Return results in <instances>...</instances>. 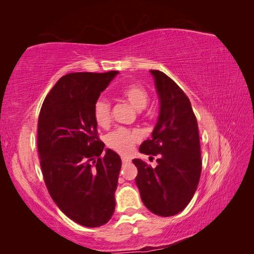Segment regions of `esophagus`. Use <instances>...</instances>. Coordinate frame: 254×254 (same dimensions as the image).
Segmentation results:
<instances>
[{
	"label": "esophagus",
	"instance_id": "34e87169",
	"mask_svg": "<svg viewBox=\"0 0 254 254\" xmlns=\"http://www.w3.org/2000/svg\"><path fill=\"white\" fill-rule=\"evenodd\" d=\"M122 161H123V163H129L131 161V160L127 158V157H122Z\"/></svg>",
	"mask_w": 254,
	"mask_h": 254
}]
</instances>
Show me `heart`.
Returning <instances> with one entry per match:
<instances>
[{"mask_svg": "<svg viewBox=\"0 0 254 254\" xmlns=\"http://www.w3.org/2000/svg\"><path fill=\"white\" fill-rule=\"evenodd\" d=\"M121 94L138 111L146 108L149 103V93L139 84H128L123 87ZM93 116L98 126L106 127L111 122V104L105 98H98L93 108ZM140 133L136 129L120 127L105 137L106 144L115 151L127 154L132 151L134 143L139 141Z\"/></svg>", "mask_w": 254, "mask_h": 254, "instance_id": "1", "label": "heart"}]
</instances>
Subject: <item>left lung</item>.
<instances>
[{
  "instance_id": "8db88e82",
  "label": "left lung",
  "mask_w": 254,
  "mask_h": 254,
  "mask_svg": "<svg viewBox=\"0 0 254 254\" xmlns=\"http://www.w3.org/2000/svg\"><path fill=\"white\" fill-rule=\"evenodd\" d=\"M150 73L160 113L151 139L144 140L139 151L158 156L157 165L152 168L140 159L132 162L138 169L136 184L144 206L158 216L170 217L189 205L197 189L201 172L198 126L182 89L161 71Z\"/></svg>"
}]
</instances>
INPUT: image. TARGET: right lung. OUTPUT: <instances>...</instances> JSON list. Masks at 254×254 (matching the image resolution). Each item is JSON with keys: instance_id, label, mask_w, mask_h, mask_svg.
Returning <instances> with one entry per match:
<instances>
[{"instance_id": "1", "label": "right lung", "mask_w": 254, "mask_h": 254, "mask_svg": "<svg viewBox=\"0 0 254 254\" xmlns=\"http://www.w3.org/2000/svg\"><path fill=\"white\" fill-rule=\"evenodd\" d=\"M117 74L62 76L46 96L38 118L40 167L51 198L70 219L91 228L106 224L115 210L122 160L98 139L93 108Z\"/></svg>"}]
</instances>
